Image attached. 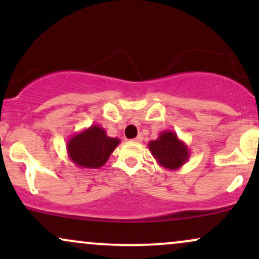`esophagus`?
Here are the masks:
<instances>
[{"mask_svg": "<svg viewBox=\"0 0 259 259\" xmlns=\"http://www.w3.org/2000/svg\"><path fill=\"white\" fill-rule=\"evenodd\" d=\"M142 139H144V136H142V135H139V136H136V138L134 139L133 141H134V142H141V141H142Z\"/></svg>", "mask_w": 259, "mask_h": 259, "instance_id": "1", "label": "esophagus"}]
</instances>
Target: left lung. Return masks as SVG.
Segmentation results:
<instances>
[{
	"label": "left lung",
	"mask_w": 259,
	"mask_h": 259,
	"mask_svg": "<svg viewBox=\"0 0 259 259\" xmlns=\"http://www.w3.org/2000/svg\"><path fill=\"white\" fill-rule=\"evenodd\" d=\"M148 150L160 167L178 170L190 158L189 147L171 130H164L158 139L148 142Z\"/></svg>",
	"instance_id": "left-lung-1"
}]
</instances>
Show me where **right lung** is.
<instances>
[{"mask_svg": "<svg viewBox=\"0 0 259 259\" xmlns=\"http://www.w3.org/2000/svg\"><path fill=\"white\" fill-rule=\"evenodd\" d=\"M120 140L107 135L100 125H91L76 133L67 142L69 159L79 168L97 169L105 165Z\"/></svg>", "mask_w": 259, "mask_h": 259, "instance_id": "obj_1", "label": "right lung"}]
</instances>
